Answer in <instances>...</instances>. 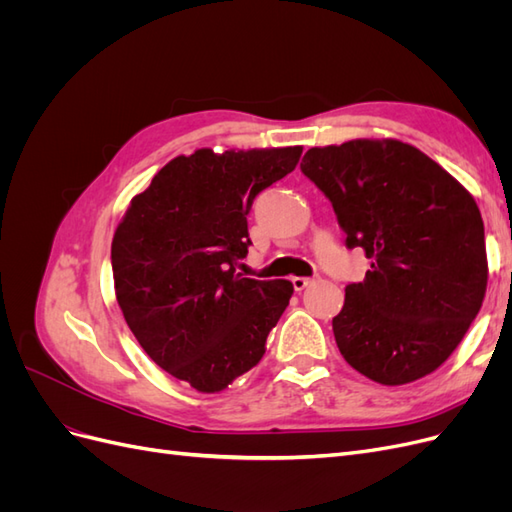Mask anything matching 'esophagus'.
I'll return each mask as SVG.
<instances>
[{"mask_svg":"<svg viewBox=\"0 0 512 512\" xmlns=\"http://www.w3.org/2000/svg\"><path fill=\"white\" fill-rule=\"evenodd\" d=\"M309 284H314L312 277H292V286H294V290H297V292L305 290Z\"/></svg>","mask_w":512,"mask_h":512,"instance_id":"1","label":"esophagus"}]
</instances>
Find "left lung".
Instances as JSON below:
<instances>
[{
  "label": "left lung",
  "mask_w": 512,
  "mask_h": 512,
  "mask_svg": "<svg viewBox=\"0 0 512 512\" xmlns=\"http://www.w3.org/2000/svg\"><path fill=\"white\" fill-rule=\"evenodd\" d=\"M301 170L331 200L346 245L371 260L333 318L339 352L386 386L436 371L487 290L485 226L472 194L395 138L312 147Z\"/></svg>",
  "instance_id": "1"
}]
</instances>
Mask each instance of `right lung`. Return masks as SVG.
<instances>
[{"instance_id": "right-lung-1", "label": "right lung", "mask_w": 512, "mask_h": 512, "mask_svg": "<svg viewBox=\"0 0 512 512\" xmlns=\"http://www.w3.org/2000/svg\"><path fill=\"white\" fill-rule=\"evenodd\" d=\"M303 147L177 156L132 198L113 245L117 303L138 344L198 393H220L265 354L292 297L288 280L239 273L258 192L292 173Z\"/></svg>"}]
</instances>
